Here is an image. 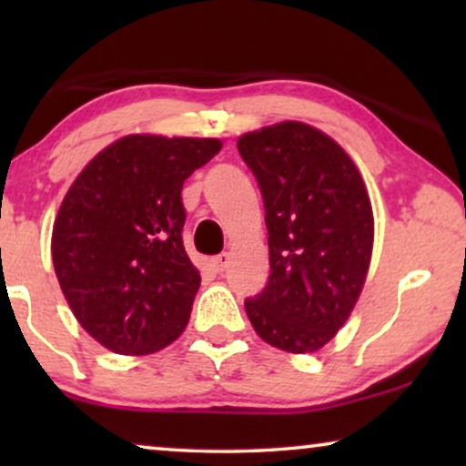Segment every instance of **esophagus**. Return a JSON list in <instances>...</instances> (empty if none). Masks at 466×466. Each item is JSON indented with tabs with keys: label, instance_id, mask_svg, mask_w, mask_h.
Wrapping results in <instances>:
<instances>
[{
	"label": "esophagus",
	"instance_id": "34e87169",
	"mask_svg": "<svg viewBox=\"0 0 466 466\" xmlns=\"http://www.w3.org/2000/svg\"><path fill=\"white\" fill-rule=\"evenodd\" d=\"M209 263H212V267H214V271H218V273H222L228 267V263H231V254L228 252H222V254H218V257H214L212 260H209Z\"/></svg>",
	"mask_w": 466,
	"mask_h": 466
}]
</instances>
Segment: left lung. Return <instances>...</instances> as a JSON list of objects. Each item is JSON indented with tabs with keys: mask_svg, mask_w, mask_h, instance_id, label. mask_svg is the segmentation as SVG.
<instances>
[{
	"mask_svg": "<svg viewBox=\"0 0 466 466\" xmlns=\"http://www.w3.org/2000/svg\"><path fill=\"white\" fill-rule=\"evenodd\" d=\"M238 150L263 195L271 267L246 314L273 348L316 352L352 314L371 263L365 182L339 144L297 120L246 133Z\"/></svg>",
	"mask_w": 466,
	"mask_h": 466,
	"instance_id": "8db88e82",
	"label": "left lung"
}]
</instances>
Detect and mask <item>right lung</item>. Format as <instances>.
Instances as JSON below:
<instances>
[{
  "label": "right lung",
  "mask_w": 466,
  "mask_h": 466,
  "mask_svg": "<svg viewBox=\"0 0 466 466\" xmlns=\"http://www.w3.org/2000/svg\"><path fill=\"white\" fill-rule=\"evenodd\" d=\"M222 148L214 137L127 136L69 187L53 263L76 320L116 354H152L187 329L201 276L182 244V184Z\"/></svg>",
  "instance_id": "right-lung-1"
}]
</instances>
